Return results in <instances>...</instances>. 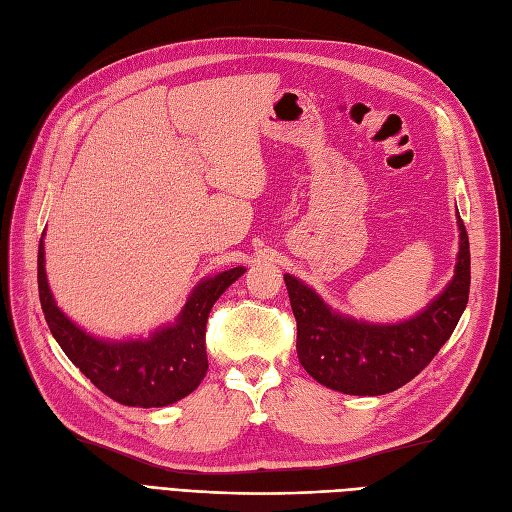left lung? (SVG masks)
<instances>
[{
    "label": "left lung",
    "instance_id": "1",
    "mask_svg": "<svg viewBox=\"0 0 512 512\" xmlns=\"http://www.w3.org/2000/svg\"><path fill=\"white\" fill-rule=\"evenodd\" d=\"M461 250L454 278L431 306L398 325H370L331 312L323 299L284 275L297 321L301 366L329 390L379 396L403 388L431 364L452 336L469 297V239L459 219Z\"/></svg>",
    "mask_w": 512,
    "mask_h": 512
}]
</instances>
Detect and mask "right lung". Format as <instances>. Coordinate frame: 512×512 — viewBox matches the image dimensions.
Returning a JSON list of instances; mask_svg holds the SVG:
<instances>
[{
    "label": "right lung",
    "mask_w": 512,
    "mask_h": 512,
    "mask_svg": "<svg viewBox=\"0 0 512 512\" xmlns=\"http://www.w3.org/2000/svg\"><path fill=\"white\" fill-rule=\"evenodd\" d=\"M243 273V267H234L200 282L176 325L155 331L153 338L103 342L84 334L55 306L45 273L43 239L38 245V295L53 338L96 388L127 407H165L198 388L209 370L206 323L211 308Z\"/></svg>",
    "instance_id": "right-lung-1"
}]
</instances>
